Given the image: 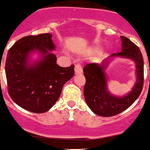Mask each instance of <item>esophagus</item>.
Returning <instances> with one entry per match:
<instances>
[{"label": "esophagus", "instance_id": "obj_1", "mask_svg": "<svg viewBox=\"0 0 150 150\" xmlns=\"http://www.w3.org/2000/svg\"><path fill=\"white\" fill-rule=\"evenodd\" d=\"M75 73L76 74H80L83 73V68H82V65L80 63H77L75 65Z\"/></svg>", "mask_w": 150, "mask_h": 150}]
</instances>
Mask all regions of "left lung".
I'll list each match as a JSON object with an SVG mask.
<instances>
[{
  "label": "left lung",
  "instance_id": "1",
  "mask_svg": "<svg viewBox=\"0 0 150 150\" xmlns=\"http://www.w3.org/2000/svg\"><path fill=\"white\" fill-rule=\"evenodd\" d=\"M122 51L112 54V56L125 57L132 59L136 63L137 82L128 95L124 97H115L107 89V77L104 70L107 61L98 65L95 63L87 64L83 68L86 77L84 97L91 111L100 116H115L128 109L140 96L144 86V59L140 49L128 38L122 36Z\"/></svg>",
  "mask_w": 150,
  "mask_h": 150
}]
</instances>
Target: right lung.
I'll return each mask as SVG.
<instances>
[{"label":"right lung","instance_id":"1","mask_svg":"<svg viewBox=\"0 0 150 150\" xmlns=\"http://www.w3.org/2000/svg\"><path fill=\"white\" fill-rule=\"evenodd\" d=\"M55 49L51 34L29 35L16 41L8 51L5 64L7 90L12 100L35 113L48 111L58 100L63 86L74 76V65L62 67L56 57L48 52ZM38 50L45 56L28 66V54Z\"/></svg>","mask_w":150,"mask_h":150}]
</instances>
